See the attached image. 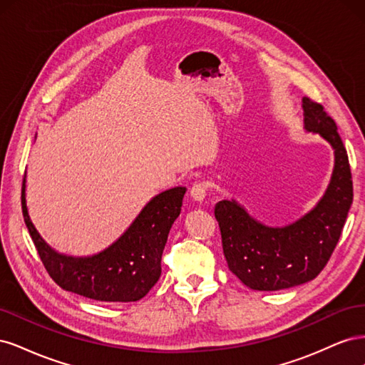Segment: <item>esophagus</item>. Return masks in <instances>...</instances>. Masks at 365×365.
I'll list each match as a JSON object with an SVG mask.
<instances>
[{
  "mask_svg": "<svg viewBox=\"0 0 365 365\" xmlns=\"http://www.w3.org/2000/svg\"><path fill=\"white\" fill-rule=\"evenodd\" d=\"M190 196L196 202H202L207 196V184L205 182H195L190 189Z\"/></svg>",
  "mask_w": 365,
  "mask_h": 365,
  "instance_id": "34e87169",
  "label": "esophagus"
}]
</instances>
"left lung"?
<instances>
[{
	"mask_svg": "<svg viewBox=\"0 0 365 365\" xmlns=\"http://www.w3.org/2000/svg\"><path fill=\"white\" fill-rule=\"evenodd\" d=\"M302 106L306 132L323 137L335 155L322 200L284 227L259 222L235 200L215 207L228 268L254 291H280L314 280L332 256L353 201L349 157L336 123L311 98L303 97Z\"/></svg>",
	"mask_w": 365,
	"mask_h": 365,
	"instance_id": "8db88e82",
	"label": "left lung"
}]
</instances>
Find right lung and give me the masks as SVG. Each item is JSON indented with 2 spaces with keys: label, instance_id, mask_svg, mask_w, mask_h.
<instances>
[{
  "label": "right lung",
  "instance_id": "obj_1",
  "mask_svg": "<svg viewBox=\"0 0 365 365\" xmlns=\"http://www.w3.org/2000/svg\"><path fill=\"white\" fill-rule=\"evenodd\" d=\"M185 187L153 196L114 244L93 256L74 257L51 248L29 216L26 176L23 215L43 267L62 289L97 302L128 303L145 297L161 275V256L175 219L181 213Z\"/></svg>",
  "mask_w": 365,
  "mask_h": 365
}]
</instances>
